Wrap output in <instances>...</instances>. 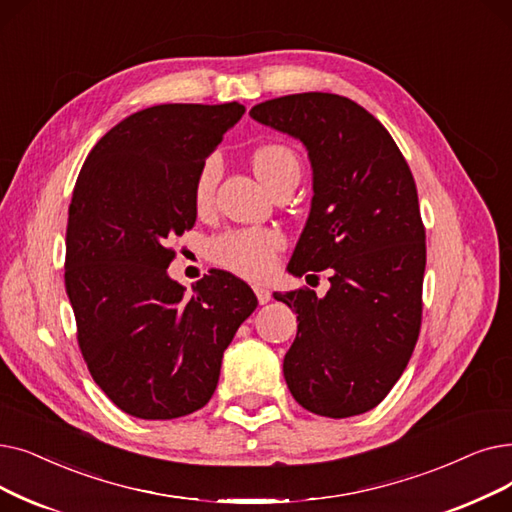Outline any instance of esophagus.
<instances>
[{"label": "esophagus", "instance_id": "34e87169", "mask_svg": "<svg viewBox=\"0 0 512 512\" xmlns=\"http://www.w3.org/2000/svg\"><path fill=\"white\" fill-rule=\"evenodd\" d=\"M253 291H255L257 301H259L261 305H265V303H268V301L272 299V293H270L268 288H265V286H253Z\"/></svg>", "mask_w": 512, "mask_h": 512}]
</instances>
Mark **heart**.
I'll use <instances>...</instances> for the list:
<instances>
[{
    "instance_id": "b5f03b06",
    "label": "heart",
    "mask_w": 512,
    "mask_h": 512,
    "mask_svg": "<svg viewBox=\"0 0 512 512\" xmlns=\"http://www.w3.org/2000/svg\"><path fill=\"white\" fill-rule=\"evenodd\" d=\"M253 167L265 186H272L284 175H299L297 154L282 144H265L255 150ZM221 163L217 157H207L196 171L192 186V203L196 211H205L213 203L215 186L219 182ZM282 236L274 230H228L209 240L207 253L213 263L249 280L268 278L282 249Z\"/></svg>"
}]
</instances>
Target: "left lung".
<instances>
[{
  "mask_svg": "<svg viewBox=\"0 0 512 512\" xmlns=\"http://www.w3.org/2000/svg\"><path fill=\"white\" fill-rule=\"evenodd\" d=\"M249 115L301 140L314 169L288 272L330 270L324 297L274 293L299 320L286 385L314 414H364L402 376L420 332L427 244L412 171L381 121L345 96H282Z\"/></svg>",
  "mask_w": 512,
  "mask_h": 512,
  "instance_id": "obj_1",
  "label": "left lung"
}]
</instances>
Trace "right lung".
I'll list each match as a JSON object with an SVG mask.
<instances>
[{
    "label": "right lung",
    "mask_w": 512,
    "mask_h": 512,
    "mask_svg": "<svg viewBox=\"0 0 512 512\" xmlns=\"http://www.w3.org/2000/svg\"><path fill=\"white\" fill-rule=\"evenodd\" d=\"M242 115L238 102L144 108L100 138L77 177L64 259L77 343L96 385L136 418L201 410L257 307L230 272L211 270L192 297L167 274L169 236L196 221V171Z\"/></svg>",
    "instance_id": "right-lung-1"
}]
</instances>
